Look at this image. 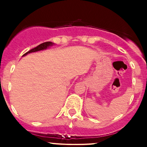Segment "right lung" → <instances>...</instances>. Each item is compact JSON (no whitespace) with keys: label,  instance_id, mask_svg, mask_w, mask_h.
Listing matches in <instances>:
<instances>
[{"label":"right lung","instance_id":"right-lung-1","mask_svg":"<svg viewBox=\"0 0 147 147\" xmlns=\"http://www.w3.org/2000/svg\"><path fill=\"white\" fill-rule=\"evenodd\" d=\"M54 45V43H53L52 42H43V43H41L40 45H37V47L34 48V49H31L30 51H28V52H26V54H24L23 56L26 55V54H29V53L36 52V51H41V50H45V49H46L47 48L50 47V46H51V45Z\"/></svg>","mask_w":147,"mask_h":147}]
</instances>
